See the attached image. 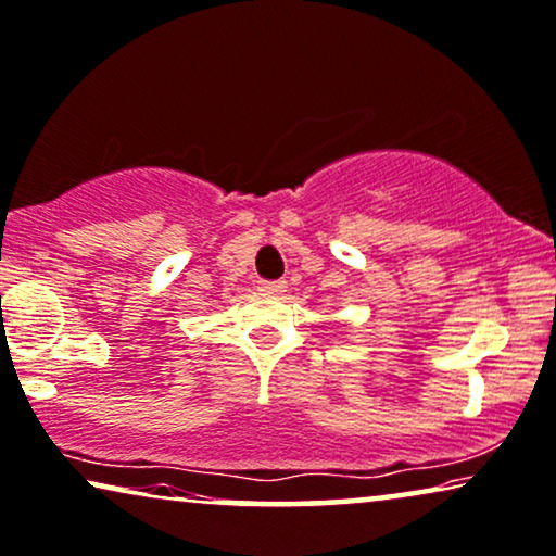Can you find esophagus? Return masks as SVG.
<instances>
[{
	"label": "esophagus",
	"mask_w": 556,
	"mask_h": 556,
	"mask_svg": "<svg viewBox=\"0 0 556 556\" xmlns=\"http://www.w3.org/2000/svg\"><path fill=\"white\" fill-rule=\"evenodd\" d=\"M286 288H288L286 280H261L258 283V291L265 295H280L286 293Z\"/></svg>",
	"instance_id": "esophagus-1"
}]
</instances>
